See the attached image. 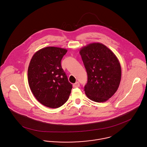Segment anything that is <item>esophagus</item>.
I'll list each match as a JSON object with an SVG mask.
<instances>
[{
    "label": "esophagus",
    "mask_w": 147,
    "mask_h": 147,
    "mask_svg": "<svg viewBox=\"0 0 147 147\" xmlns=\"http://www.w3.org/2000/svg\"><path fill=\"white\" fill-rule=\"evenodd\" d=\"M79 86H80V83L78 82H77L75 84H73V87L74 88H78Z\"/></svg>",
    "instance_id": "1"
}]
</instances>
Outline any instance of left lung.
<instances>
[{
	"label": "left lung",
	"instance_id": "1",
	"mask_svg": "<svg viewBox=\"0 0 147 147\" xmlns=\"http://www.w3.org/2000/svg\"><path fill=\"white\" fill-rule=\"evenodd\" d=\"M88 81L84 86L91 100L103 102L117 92L121 79V67L115 55L104 45L93 43L80 51Z\"/></svg>",
	"mask_w": 147,
	"mask_h": 147
}]
</instances>
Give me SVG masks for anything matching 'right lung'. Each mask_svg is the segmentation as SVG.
Segmentation results:
<instances>
[{"label": "right lung", "mask_w": 147, "mask_h": 147, "mask_svg": "<svg viewBox=\"0 0 147 147\" xmlns=\"http://www.w3.org/2000/svg\"><path fill=\"white\" fill-rule=\"evenodd\" d=\"M66 49L46 47L37 51L28 67V83L36 98L43 105L58 108L64 104L72 85L61 65Z\"/></svg>", "instance_id": "1"}]
</instances>
